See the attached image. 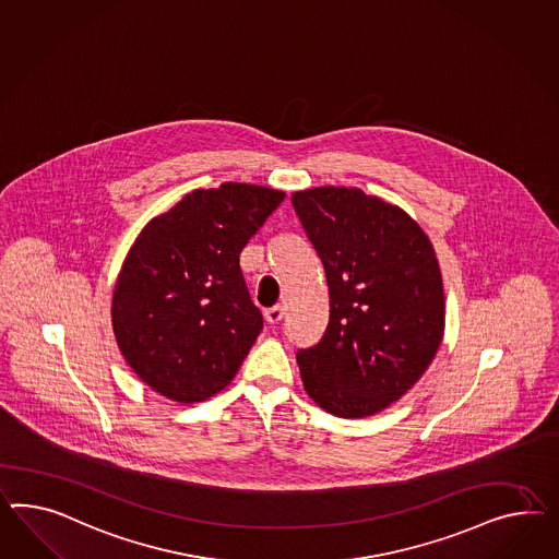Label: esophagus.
I'll list each match as a JSON object with an SVG mask.
<instances>
[{"mask_svg":"<svg viewBox=\"0 0 559 559\" xmlns=\"http://www.w3.org/2000/svg\"><path fill=\"white\" fill-rule=\"evenodd\" d=\"M283 318H285V307L283 305H274L271 309H264V319L269 323H278Z\"/></svg>","mask_w":559,"mask_h":559,"instance_id":"obj_1","label":"esophagus"}]
</instances>
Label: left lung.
<instances>
[{
	"label": "left lung",
	"instance_id": "left-lung-1",
	"mask_svg": "<svg viewBox=\"0 0 559 559\" xmlns=\"http://www.w3.org/2000/svg\"><path fill=\"white\" fill-rule=\"evenodd\" d=\"M330 287V323L297 352L307 394L362 419L399 401L438 354L445 299L436 250L393 203L352 187L290 197Z\"/></svg>",
	"mask_w": 559,
	"mask_h": 559
}]
</instances>
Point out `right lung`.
Returning a JSON list of instances; mask_svg holds the SVG:
<instances>
[{"label": "right lung", "mask_w": 559, "mask_h": 559, "mask_svg": "<svg viewBox=\"0 0 559 559\" xmlns=\"http://www.w3.org/2000/svg\"><path fill=\"white\" fill-rule=\"evenodd\" d=\"M283 191L224 182L197 189L140 231L114 288L121 356L152 391L199 403L236 377L262 330L240 252Z\"/></svg>", "instance_id": "obj_1"}]
</instances>
